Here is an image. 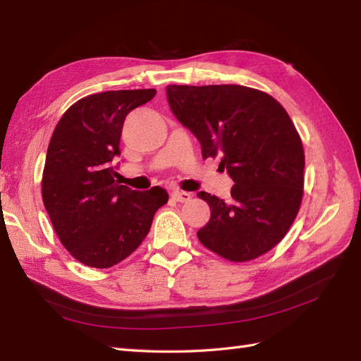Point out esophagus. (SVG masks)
Listing matches in <instances>:
<instances>
[{
    "label": "esophagus",
    "instance_id": "1",
    "mask_svg": "<svg viewBox=\"0 0 361 361\" xmlns=\"http://www.w3.org/2000/svg\"><path fill=\"white\" fill-rule=\"evenodd\" d=\"M171 197H172V200H175V202L185 203V202H189L190 197H192V195H190L189 192H181V190H173Z\"/></svg>",
    "mask_w": 361,
    "mask_h": 361
}]
</instances>
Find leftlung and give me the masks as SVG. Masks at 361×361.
Instances as JSON below:
<instances>
[{
    "label": "left lung",
    "instance_id": "obj_1",
    "mask_svg": "<svg viewBox=\"0 0 361 361\" xmlns=\"http://www.w3.org/2000/svg\"><path fill=\"white\" fill-rule=\"evenodd\" d=\"M173 116L220 158L234 181L231 202L208 192L206 248L233 262L265 255L287 234L302 200L304 149L288 113L270 94L242 85H167Z\"/></svg>",
    "mask_w": 361,
    "mask_h": 361
}]
</instances>
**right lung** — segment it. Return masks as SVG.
<instances>
[{"instance_id": "1", "label": "right lung", "mask_w": 361, "mask_h": 361, "mask_svg": "<svg viewBox=\"0 0 361 361\" xmlns=\"http://www.w3.org/2000/svg\"><path fill=\"white\" fill-rule=\"evenodd\" d=\"M155 90H119L73 104L54 130L42 180L44 208L71 256L94 268L119 264L140 247L169 195L133 190L116 180L127 114Z\"/></svg>"}]
</instances>
